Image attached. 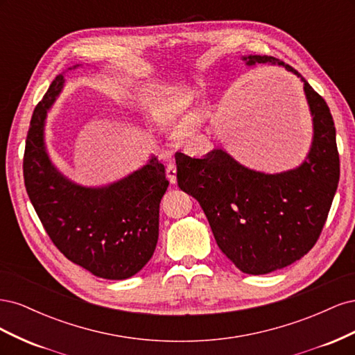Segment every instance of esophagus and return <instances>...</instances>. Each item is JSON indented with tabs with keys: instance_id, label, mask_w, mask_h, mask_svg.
Masks as SVG:
<instances>
[{
	"instance_id": "obj_1",
	"label": "esophagus",
	"mask_w": 355,
	"mask_h": 355,
	"mask_svg": "<svg viewBox=\"0 0 355 355\" xmlns=\"http://www.w3.org/2000/svg\"><path fill=\"white\" fill-rule=\"evenodd\" d=\"M166 176L170 180V184H176V164H175V161H170V163L167 164Z\"/></svg>"
}]
</instances>
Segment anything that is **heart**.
Segmentation results:
<instances>
[{
	"mask_svg": "<svg viewBox=\"0 0 355 355\" xmlns=\"http://www.w3.org/2000/svg\"><path fill=\"white\" fill-rule=\"evenodd\" d=\"M141 110L163 132H175L178 139L188 137L204 121V112L194 111L187 115L191 94L182 89L154 83H141L133 87Z\"/></svg>",
	"mask_w": 355,
	"mask_h": 355,
	"instance_id": "b5f03b06",
	"label": "heart"
}]
</instances>
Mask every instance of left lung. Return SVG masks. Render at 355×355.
Returning <instances> with one entry per match:
<instances>
[{"instance_id": "1", "label": "left lung", "mask_w": 355, "mask_h": 355, "mask_svg": "<svg viewBox=\"0 0 355 355\" xmlns=\"http://www.w3.org/2000/svg\"><path fill=\"white\" fill-rule=\"evenodd\" d=\"M63 83L58 75L32 114L24 155L26 192L50 240L71 262L98 277L124 280L154 254L159 201L168 187L166 170L153 155L106 187H81L63 176L44 145L46 116Z\"/></svg>"}]
</instances>
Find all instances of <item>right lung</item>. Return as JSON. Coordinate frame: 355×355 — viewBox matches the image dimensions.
<instances>
[{"label":"right lung","instance_id":"obj_1","mask_svg":"<svg viewBox=\"0 0 355 355\" xmlns=\"http://www.w3.org/2000/svg\"><path fill=\"white\" fill-rule=\"evenodd\" d=\"M247 65L272 63L295 72L314 123L313 146L297 168L266 175L237 163L223 149L204 158L176 153L178 185L204 210L219 249L240 271L270 274L304 257L317 243L339 184L335 123L326 101L283 60L243 56Z\"/></svg>","mask_w":355,"mask_h":355}]
</instances>
